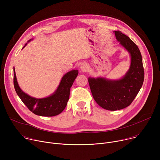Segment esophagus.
<instances>
[{"mask_svg":"<svg viewBox=\"0 0 160 160\" xmlns=\"http://www.w3.org/2000/svg\"><path fill=\"white\" fill-rule=\"evenodd\" d=\"M87 68H88V66L85 63H83L80 66V70H82V72H85L87 70Z\"/></svg>","mask_w":160,"mask_h":160,"instance_id":"esophagus-1","label":"esophagus"}]
</instances>
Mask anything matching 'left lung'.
<instances>
[{
    "mask_svg": "<svg viewBox=\"0 0 160 160\" xmlns=\"http://www.w3.org/2000/svg\"><path fill=\"white\" fill-rule=\"evenodd\" d=\"M114 33L120 44L130 56L129 70L118 80H109L104 77H89L91 92L96 102L102 108L116 111L128 106L141 88L144 72L141 52L137 45L120 31Z\"/></svg>",
    "mask_w": 160,
    "mask_h": 160,
    "instance_id": "8db88e82",
    "label": "left lung"
}]
</instances>
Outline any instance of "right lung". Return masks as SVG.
I'll list each match as a JSON object with an SVG mask.
<instances>
[{"label":"right lung","mask_w":160,"mask_h":160,"mask_svg":"<svg viewBox=\"0 0 160 160\" xmlns=\"http://www.w3.org/2000/svg\"><path fill=\"white\" fill-rule=\"evenodd\" d=\"M30 39L28 42H30ZM25 46L22 48L23 49ZM14 86L18 96L26 106L34 114L41 117H54L60 114L66 108L70 98L72 87L78 71L73 70L66 73L61 78L59 86L55 92L45 98H35L22 91L18 83L14 67Z\"/></svg>","instance_id":"right-lung-1"}]
</instances>
